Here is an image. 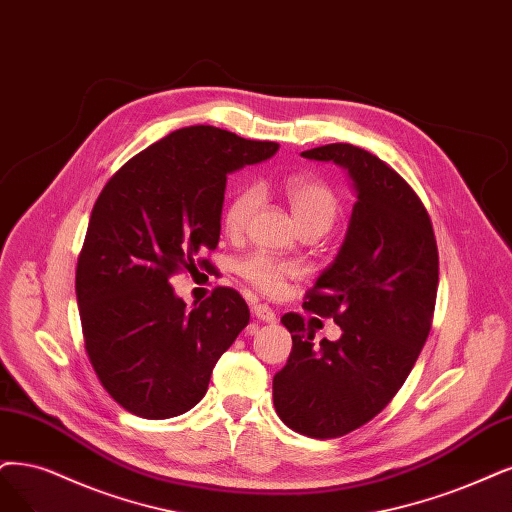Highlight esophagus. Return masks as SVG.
<instances>
[{
    "label": "esophagus",
    "instance_id": "obj_1",
    "mask_svg": "<svg viewBox=\"0 0 512 512\" xmlns=\"http://www.w3.org/2000/svg\"><path fill=\"white\" fill-rule=\"evenodd\" d=\"M251 312H253V316H255L257 320H261V323H276L274 310H272L270 306H266V304H255V306L251 308Z\"/></svg>",
    "mask_w": 512,
    "mask_h": 512
}]
</instances>
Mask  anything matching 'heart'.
<instances>
[{
	"instance_id": "b5f03b06",
	"label": "heart",
	"mask_w": 512,
	"mask_h": 512,
	"mask_svg": "<svg viewBox=\"0 0 512 512\" xmlns=\"http://www.w3.org/2000/svg\"><path fill=\"white\" fill-rule=\"evenodd\" d=\"M291 213L297 225L320 223L329 230V225L337 217L339 198L335 189L314 177H289L282 183ZM259 206V192L255 187H242L230 198L223 208V230L227 236H240L249 227ZM236 272L249 282V285L263 295H278L285 289L287 280L297 274L293 263L280 261L268 253H251L236 263Z\"/></svg>"
}]
</instances>
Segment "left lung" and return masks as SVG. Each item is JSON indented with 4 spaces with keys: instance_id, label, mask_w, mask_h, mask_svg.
I'll use <instances>...</instances> for the list:
<instances>
[{
    "instance_id": "obj_1",
    "label": "left lung",
    "mask_w": 512,
    "mask_h": 512,
    "mask_svg": "<svg viewBox=\"0 0 512 512\" xmlns=\"http://www.w3.org/2000/svg\"><path fill=\"white\" fill-rule=\"evenodd\" d=\"M301 156L344 166L356 192L342 249L304 304L333 318L342 337L316 346L304 316L280 318L293 350L274 375V407L291 430L337 439L373 420L418 361L437 304L439 251L426 206L386 162L350 143Z\"/></svg>"
}]
</instances>
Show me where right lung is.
I'll use <instances>...</instances> for the list:
<instances>
[{
    "label": "right lung",
    "mask_w": 512,
    "mask_h": 512,
    "mask_svg": "<svg viewBox=\"0 0 512 512\" xmlns=\"http://www.w3.org/2000/svg\"><path fill=\"white\" fill-rule=\"evenodd\" d=\"M278 143L215 126L170 132L130 158L94 202L75 270L84 344L103 388L147 420L202 401L219 356L249 325L238 291L217 287L192 310L170 276L213 268L227 175Z\"/></svg>",
    "instance_id": "right-lung-1"
}]
</instances>
